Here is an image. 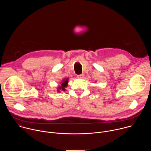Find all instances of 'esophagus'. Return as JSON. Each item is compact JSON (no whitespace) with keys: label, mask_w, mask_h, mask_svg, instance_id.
<instances>
[{"label":"esophagus","mask_w":151,"mask_h":151,"mask_svg":"<svg viewBox=\"0 0 151 151\" xmlns=\"http://www.w3.org/2000/svg\"><path fill=\"white\" fill-rule=\"evenodd\" d=\"M83 76H84V75H83V74L78 75H77V78H79V79H81V78H82L83 77Z\"/></svg>","instance_id":"esophagus-1"}]
</instances>
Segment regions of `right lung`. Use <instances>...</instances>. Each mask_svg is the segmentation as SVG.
Returning a JSON list of instances; mask_svg holds the SVG:
<instances>
[{
	"label": "right lung",
	"mask_w": 151,
	"mask_h": 151,
	"mask_svg": "<svg viewBox=\"0 0 151 151\" xmlns=\"http://www.w3.org/2000/svg\"><path fill=\"white\" fill-rule=\"evenodd\" d=\"M68 79H69V78L64 79V80H63V81L62 82V83L61 84V86H60V87H59V89L60 90H62L63 91H65V88H64L67 87L68 83Z\"/></svg>",
	"instance_id": "obj_1"
}]
</instances>
